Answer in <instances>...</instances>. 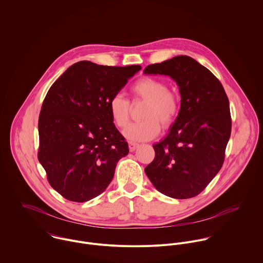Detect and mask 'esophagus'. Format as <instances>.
Segmentation results:
<instances>
[{
	"label": "esophagus",
	"instance_id": "obj_1",
	"mask_svg": "<svg viewBox=\"0 0 263 263\" xmlns=\"http://www.w3.org/2000/svg\"><path fill=\"white\" fill-rule=\"evenodd\" d=\"M128 147H129V151L133 152V151H135L139 147V144L135 143V142H128Z\"/></svg>",
	"mask_w": 263,
	"mask_h": 263
}]
</instances>
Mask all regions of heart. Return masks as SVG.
Segmentation results:
<instances>
[{
    "label": "heart",
    "mask_w": 263,
    "mask_h": 263,
    "mask_svg": "<svg viewBox=\"0 0 263 263\" xmlns=\"http://www.w3.org/2000/svg\"><path fill=\"white\" fill-rule=\"evenodd\" d=\"M135 101L147 102L141 122L132 123L124 130V136L134 142H145L154 139L161 130L170 128L178 118L182 99L178 91L168 89L164 80L143 76L132 86ZM110 116L114 124L124 128L130 119V103L122 95H114L109 101Z\"/></svg>",
    "instance_id": "obj_1"
}]
</instances>
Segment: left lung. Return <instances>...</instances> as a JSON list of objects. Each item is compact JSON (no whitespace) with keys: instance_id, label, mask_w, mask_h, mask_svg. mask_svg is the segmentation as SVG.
<instances>
[{"instance_id":"8db88e82","label":"left lung","mask_w":263,"mask_h":263,"mask_svg":"<svg viewBox=\"0 0 263 263\" xmlns=\"http://www.w3.org/2000/svg\"><path fill=\"white\" fill-rule=\"evenodd\" d=\"M145 74L172 77L182 107L170 134L153 145L145 173L162 194L186 199L198 195L218 174L231 133L229 101L218 78L187 55L149 65Z\"/></svg>"}]
</instances>
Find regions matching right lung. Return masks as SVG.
<instances>
[{
	"label": "right lung",
	"instance_id": "1",
	"mask_svg": "<svg viewBox=\"0 0 263 263\" xmlns=\"http://www.w3.org/2000/svg\"><path fill=\"white\" fill-rule=\"evenodd\" d=\"M141 66L72 65L49 88L40 112L38 159L51 187L84 202L108 187L128 144L110 116L109 101Z\"/></svg>",
	"mask_w": 263,
	"mask_h": 263
}]
</instances>
